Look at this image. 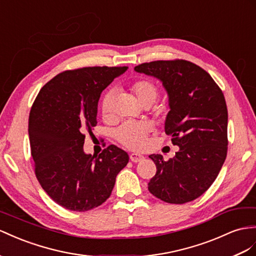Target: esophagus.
<instances>
[{
    "mask_svg": "<svg viewBox=\"0 0 256 256\" xmlns=\"http://www.w3.org/2000/svg\"><path fill=\"white\" fill-rule=\"evenodd\" d=\"M130 161H132V162L137 163V162H140V161H142L144 159V156L138 154H130Z\"/></svg>",
    "mask_w": 256,
    "mask_h": 256,
    "instance_id": "1",
    "label": "esophagus"
}]
</instances>
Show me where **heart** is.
Returning a JSON list of instances; mask_svg holds the SVG:
<instances>
[{
	"instance_id": "b5f03b06",
	"label": "heart",
	"mask_w": 256,
	"mask_h": 256,
	"mask_svg": "<svg viewBox=\"0 0 256 256\" xmlns=\"http://www.w3.org/2000/svg\"><path fill=\"white\" fill-rule=\"evenodd\" d=\"M130 92L133 93L136 100L145 108L152 106L158 97V88L152 82L148 80H138L134 82L130 86ZM114 102V92L110 90L104 96L102 102V114L106 119L112 116ZM150 130H152V126L146 122H126L118 128L116 130V137L126 147L132 150H140L145 147Z\"/></svg>"
}]
</instances>
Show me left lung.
Listing matches in <instances>:
<instances>
[{"label":"left lung","instance_id":"left-lung-1","mask_svg":"<svg viewBox=\"0 0 256 256\" xmlns=\"http://www.w3.org/2000/svg\"><path fill=\"white\" fill-rule=\"evenodd\" d=\"M134 70L162 82L170 106L164 130L180 147L168 161L161 154L149 156L156 166L149 192L174 204L192 201L213 184L226 159L224 94L206 70L187 60L145 62Z\"/></svg>","mask_w":256,"mask_h":256}]
</instances>
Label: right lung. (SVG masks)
Segmentation results:
<instances>
[{"instance_id": "obj_1", "label": "right lung", "mask_w": 256, "mask_h": 256, "mask_svg": "<svg viewBox=\"0 0 256 256\" xmlns=\"http://www.w3.org/2000/svg\"><path fill=\"white\" fill-rule=\"evenodd\" d=\"M128 67H85L64 71L38 92L29 116V140L40 185L57 204L85 212L112 192L128 154L110 145L84 152L85 135L96 126L102 92Z\"/></svg>"}]
</instances>
